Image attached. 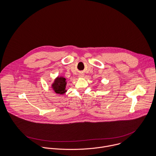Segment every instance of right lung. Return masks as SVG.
<instances>
[{
  "label": "right lung",
  "instance_id": "add662e5",
  "mask_svg": "<svg viewBox=\"0 0 156 156\" xmlns=\"http://www.w3.org/2000/svg\"><path fill=\"white\" fill-rule=\"evenodd\" d=\"M66 79L64 77H57L55 80V82L52 85V88L56 94H63L66 92Z\"/></svg>",
  "mask_w": 156,
  "mask_h": 156
}]
</instances>
